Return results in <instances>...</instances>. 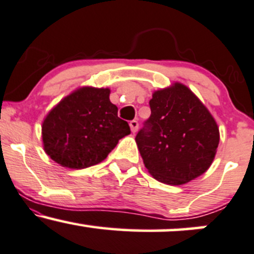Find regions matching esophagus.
I'll use <instances>...</instances> for the list:
<instances>
[{"instance_id": "obj_1", "label": "esophagus", "mask_w": 254, "mask_h": 254, "mask_svg": "<svg viewBox=\"0 0 254 254\" xmlns=\"http://www.w3.org/2000/svg\"><path fill=\"white\" fill-rule=\"evenodd\" d=\"M130 129L132 131L133 133L137 132V130H138V122L137 121H131L130 122Z\"/></svg>"}]
</instances>
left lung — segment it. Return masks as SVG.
Masks as SVG:
<instances>
[{"label":"left lung","mask_w":254,"mask_h":254,"mask_svg":"<svg viewBox=\"0 0 254 254\" xmlns=\"http://www.w3.org/2000/svg\"><path fill=\"white\" fill-rule=\"evenodd\" d=\"M149 105L151 115L136 143L150 175L166 185L181 186L206 173L220 140L209 110L177 81L155 91Z\"/></svg>","instance_id":"8db88e82"}]
</instances>
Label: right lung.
I'll list each match as a JSON object with an SVG mask.
<instances>
[{
	"label": "right lung",
	"instance_id": "1",
	"mask_svg": "<svg viewBox=\"0 0 254 254\" xmlns=\"http://www.w3.org/2000/svg\"><path fill=\"white\" fill-rule=\"evenodd\" d=\"M110 88L82 86L60 100L42 122L46 154L61 167L84 169L105 160L130 127L110 102Z\"/></svg>",
	"mask_w": 254,
	"mask_h": 254
}]
</instances>
